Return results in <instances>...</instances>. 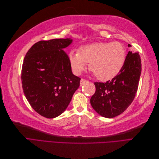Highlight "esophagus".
I'll return each instance as SVG.
<instances>
[{"label":"esophagus","mask_w":159,"mask_h":159,"mask_svg":"<svg viewBox=\"0 0 159 159\" xmlns=\"http://www.w3.org/2000/svg\"><path fill=\"white\" fill-rule=\"evenodd\" d=\"M87 82H88V81L87 80H85L84 79H81L80 80V86H82L84 85L85 84H86Z\"/></svg>","instance_id":"esophagus-1"}]
</instances>
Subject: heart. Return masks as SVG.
Segmentation results:
<instances>
[{
  "mask_svg": "<svg viewBox=\"0 0 159 159\" xmlns=\"http://www.w3.org/2000/svg\"><path fill=\"white\" fill-rule=\"evenodd\" d=\"M126 52L121 43L96 42L81 46L79 52L69 54L70 66L74 73L80 75L89 63V70L101 81L113 79L121 70Z\"/></svg>",
  "mask_w": 159,
  "mask_h": 159,
  "instance_id": "obj_1",
  "label": "heart"
}]
</instances>
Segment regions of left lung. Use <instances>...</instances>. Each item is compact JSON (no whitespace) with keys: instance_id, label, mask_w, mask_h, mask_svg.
Wrapping results in <instances>:
<instances>
[{"instance_id":"1","label":"left lung","mask_w":159,"mask_h":159,"mask_svg":"<svg viewBox=\"0 0 159 159\" xmlns=\"http://www.w3.org/2000/svg\"><path fill=\"white\" fill-rule=\"evenodd\" d=\"M141 74L140 56L138 52H129L118 75L105 83H94L95 92L90 99L93 109L106 118L121 114L135 97Z\"/></svg>"}]
</instances>
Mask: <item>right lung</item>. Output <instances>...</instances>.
Instances as JSON below:
<instances>
[{
  "label": "right lung",
  "mask_w": 159,
  "mask_h": 159,
  "mask_svg": "<svg viewBox=\"0 0 159 159\" xmlns=\"http://www.w3.org/2000/svg\"><path fill=\"white\" fill-rule=\"evenodd\" d=\"M71 38L42 40L26 53L22 68L24 93L31 107L42 116L55 118L68 107L80 86V78L72 74L64 48Z\"/></svg>",
  "instance_id": "right-lung-1"
}]
</instances>
